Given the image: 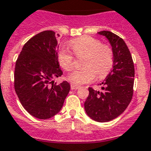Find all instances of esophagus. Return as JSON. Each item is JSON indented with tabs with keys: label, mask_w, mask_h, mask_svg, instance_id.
<instances>
[{
	"label": "esophagus",
	"mask_w": 151,
	"mask_h": 151,
	"mask_svg": "<svg viewBox=\"0 0 151 151\" xmlns=\"http://www.w3.org/2000/svg\"><path fill=\"white\" fill-rule=\"evenodd\" d=\"M70 88H71L72 90H76V89H78L79 88V86H77L75 84H70Z\"/></svg>",
	"instance_id": "esophagus-1"
}]
</instances>
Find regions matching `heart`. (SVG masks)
<instances>
[{
	"label": "heart",
	"instance_id": "1",
	"mask_svg": "<svg viewBox=\"0 0 151 151\" xmlns=\"http://www.w3.org/2000/svg\"><path fill=\"white\" fill-rule=\"evenodd\" d=\"M70 46L77 56H85L83 69L70 73L67 79L73 84L81 85L95 81L96 77L101 79L109 74L114 62L113 50L109 45L102 44L91 36H81L73 40ZM59 63L65 70L70 71L73 67V56L69 50L60 48L57 53Z\"/></svg>",
	"mask_w": 151,
	"mask_h": 151
}]
</instances>
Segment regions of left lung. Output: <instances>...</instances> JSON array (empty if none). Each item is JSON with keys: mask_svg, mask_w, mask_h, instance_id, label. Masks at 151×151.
Masks as SVG:
<instances>
[{"mask_svg": "<svg viewBox=\"0 0 151 151\" xmlns=\"http://www.w3.org/2000/svg\"><path fill=\"white\" fill-rule=\"evenodd\" d=\"M111 44L114 54L113 67L100 85L101 91L88 88L84 102L88 116L95 121L105 122L120 116L130 103L133 95L134 64L128 46L119 35L109 31L99 32Z\"/></svg>", "mask_w": 151, "mask_h": 151, "instance_id": "obj_1", "label": "left lung"}]
</instances>
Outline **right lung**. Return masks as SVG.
<instances>
[{
    "instance_id": "right-lung-1",
    "label": "right lung",
    "mask_w": 151,
    "mask_h": 151,
    "mask_svg": "<svg viewBox=\"0 0 151 151\" xmlns=\"http://www.w3.org/2000/svg\"><path fill=\"white\" fill-rule=\"evenodd\" d=\"M62 74L54 32H41L24 44L16 60L14 86L30 115L47 119L60 111L70 86L65 81L56 84L52 80Z\"/></svg>"
}]
</instances>
